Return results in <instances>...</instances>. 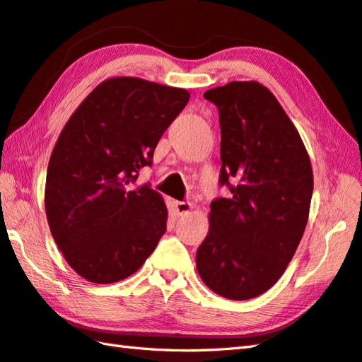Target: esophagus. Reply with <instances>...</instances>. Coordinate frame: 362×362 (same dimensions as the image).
Instances as JSON below:
<instances>
[{"mask_svg": "<svg viewBox=\"0 0 362 362\" xmlns=\"http://www.w3.org/2000/svg\"><path fill=\"white\" fill-rule=\"evenodd\" d=\"M174 210L177 213V216H183L191 210V204L189 202H174Z\"/></svg>", "mask_w": 362, "mask_h": 362, "instance_id": "obj_1", "label": "esophagus"}]
</instances>
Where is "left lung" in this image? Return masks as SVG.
<instances>
[{"instance_id": "8db88e82", "label": "left lung", "mask_w": 362, "mask_h": 362, "mask_svg": "<svg viewBox=\"0 0 362 362\" xmlns=\"http://www.w3.org/2000/svg\"><path fill=\"white\" fill-rule=\"evenodd\" d=\"M218 107L219 185L197 272L216 294L247 300L272 288L302 240L313 169L302 138L275 96L258 82L233 81L205 91Z\"/></svg>"}]
</instances>
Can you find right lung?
I'll return each instance as SVG.
<instances>
[{
    "instance_id": "obj_1",
    "label": "right lung",
    "mask_w": 362,
    "mask_h": 362,
    "mask_svg": "<svg viewBox=\"0 0 362 362\" xmlns=\"http://www.w3.org/2000/svg\"><path fill=\"white\" fill-rule=\"evenodd\" d=\"M188 101L183 88L107 79L60 132L46 171V218L66 263L86 280L127 279L166 232L163 199L135 180Z\"/></svg>"
}]
</instances>
